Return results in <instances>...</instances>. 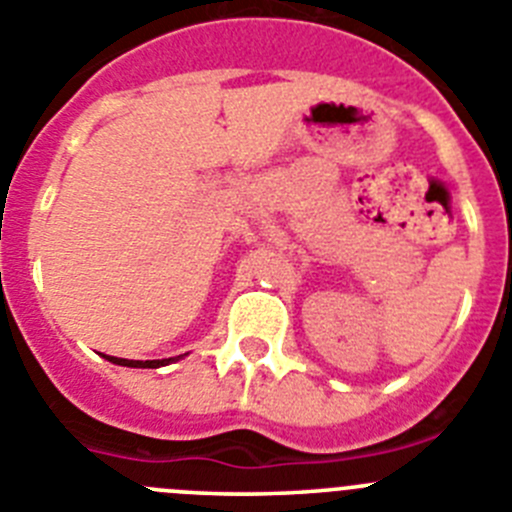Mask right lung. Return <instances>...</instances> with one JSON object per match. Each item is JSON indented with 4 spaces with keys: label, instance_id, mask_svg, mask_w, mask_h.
<instances>
[{
    "label": "right lung",
    "instance_id": "right-lung-1",
    "mask_svg": "<svg viewBox=\"0 0 512 512\" xmlns=\"http://www.w3.org/2000/svg\"><path fill=\"white\" fill-rule=\"evenodd\" d=\"M107 357V354H104ZM109 362H114V365H122V367H160L165 365V359H145V362H140V359H119V357H107Z\"/></svg>",
    "mask_w": 512,
    "mask_h": 512
}]
</instances>
